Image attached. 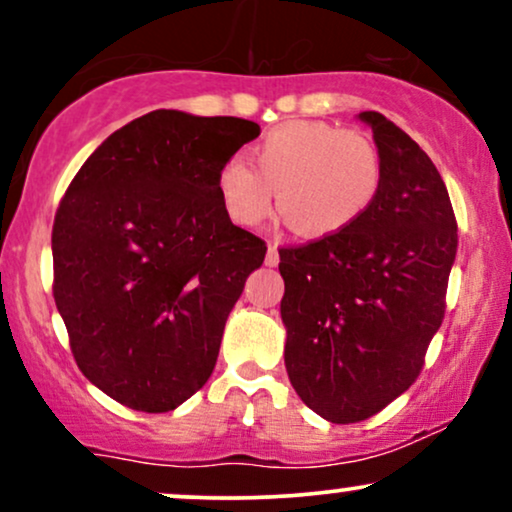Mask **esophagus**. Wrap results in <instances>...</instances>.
<instances>
[{
	"mask_svg": "<svg viewBox=\"0 0 512 512\" xmlns=\"http://www.w3.org/2000/svg\"><path fill=\"white\" fill-rule=\"evenodd\" d=\"M269 264V267H276V264H279V250H276V245H272L269 243V248H267V260H264Z\"/></svg>",
	"mask_w": 512,
	"mask_h": 512,
	"instance_id": "34e87169",
	"label": "esophagus"
}]
</instances>
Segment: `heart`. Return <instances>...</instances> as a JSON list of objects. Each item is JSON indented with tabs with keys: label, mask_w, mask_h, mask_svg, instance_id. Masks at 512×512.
Wrapping results in <instances>:
<instances>
[{
	"label": "heart",
	"mask_w": 512,
	"mask_h": 512,
	"mask_svg": "<svg viewBox=\"0 0 512 512\" xmlns=\"http://www.w3.org/2000/svg\"><path fill=\"white\" fill-rule=\"evenodd\" d=\"M255 168L231 158L216 187L228 216L257 226L279 211L301 236L327 238L366 216L383 185V158L373 139L330 122L293 120L269 129L252 146Z\"/></svg>",
	"instance_id": "obj_1"
}]
</instances>
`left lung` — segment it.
<instances>
[{"label": "left lung", "instance_id": "8db88e82", "mask_svg": "<svg viewBox=\"0 0 512 512\" xmlns=\"http://www.w3.org/2000/svg\"><path fill=\"white\" fill-rule=\"evenodd\" d=\"M383 185L337 236L279 250L293 390L332 424H356L409 390L445 315L457 221L438 168L407 132L366 110Z\"/></svg>", "mask_w": 512, "mask_h": 512}]
</instances>
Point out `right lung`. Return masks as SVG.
<instances>
[{"instance_id": "obj_1", "label": "right lung", "mask_w": 512, "mask_h": 512, "mask_svg": "<svg viewBox=\"0 0 512 512\" xmlns=\"http://www.w3.org/2000/svg\"><path fill=\"white\" fill-rule=\"evenodd\" d=\"M260 125L154 110L86 158L52 226L57 310L81 373L161 414L209 380L228 313L267 245L233 226L216 178Z\"/></svg>"}]
</instances>
